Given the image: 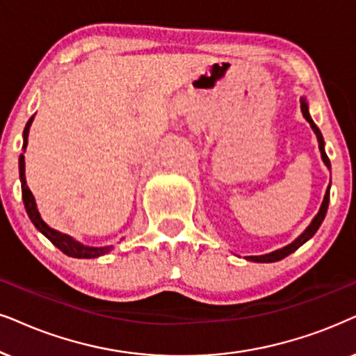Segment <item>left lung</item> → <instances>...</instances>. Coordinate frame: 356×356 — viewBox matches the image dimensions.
<instances>
[{"instance_id":"1","label":"left lung","mask_w":356,"mask_h":356,"mask_svg":"<svg viewBox=\"0 0 356 356\" xmlns=\"http://www.w3.org/2000/svg\"><path fill=\"white\" fill-rule=\"evenodd\" d=\"M301 111H302V116L306 118V121H307L309 124H311L312 131L316 132L317 140H319V150H321L322 160H324L325 167H327V168H330V160H329V156H327V154H325V149H324V137H322V134H321V131H319V127H317L316 124H314L312 118H311V114H309V111H307V103H306V99H304V98H301ZM329 200H330V184H329V188H327L325 196H324V201H322V206H321L319 212H317V216H316V218L312 219V222L309 224V227H307L306 230H304V232H302L301 235H299V237H298L296 240H294L293 243H289V245H286V247H283V248H280V250H275V252H271V253H266V255H260V257H247V260H250V261H257V263H273V261H280V260H283L284 257H288V255H291V253H293V252H296L298 248L301 247L302 243H306L307 240L311 238L312 235L317 232V229L321 227L322 220H324L325 214H327V207H329Z\"/></svg>"}]
</instances>
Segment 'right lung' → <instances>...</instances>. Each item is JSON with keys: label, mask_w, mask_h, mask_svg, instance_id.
I'll list each match as a JSON object with an SVG mask.
<instances>
[{"label": "right lung", "mask_w": 356, "mask_h": 356, "mask_svg": "<svg viewBox=\"0 0 356 356\" xmlns=\"http://www.w3.org/2000/svg\"><path fill=\"white\" fill-rule=\"evenodd\" d=\"M32 116L29 121H27L26 127H24V134H22V137H24V144H22V149H26L27 147V136H29V127L32 124ZM19 178H21V188H22V201H24V207H26V212L27 216H29V219L32 220V224L35 225V229L39 230L40 234H44L45 237H47L50 242L54 243L55 247L58 248V250H62L65 255L68 257H73V258H98L101 255H106L113 245L111 247H86L83 245V243L76 242L75 238H72L70 235L67 234H62V232H57V230L50 229L47 224L44 222L42 218H40L39 211H37V204H35V200L34 196H32L31 189L27 188V183H26V163H24V155H19Z\"/></svg>", "instance_id": "obj_1"}]
</instances>
